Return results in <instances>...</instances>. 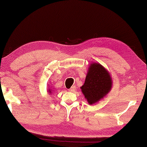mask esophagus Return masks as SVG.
<instances>
[{
  "label": "esophagus",
  "mask_w": 147,
  "mask_h": 147,
  "mask_svg": "<svg viewBox=\"0 0 147 147\" xmlns=\"http://www.w3.org/2000/svg\"><path fill=\"white\" fill-rule=\"evenodd\" d=\"M75 90H76V86H71L70 88H69V92H74Z\"/></svg>",
  "instance_id": "esophagus-1"
}]
</instances>
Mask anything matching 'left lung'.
I'll use <instances>...</instances> for the list:
<instances>
[{"instance_id":"left-lung-1","label":"left lung","mask_w":147,"mask_h":147,"mask_svg":"<svg viewBox=\"0 0 147 147\" xmlns=\"http://www.w3.org/2000/svg\"><path fill=\"white\" fill-rule=\"evenodd\" d=\"M109 74L102 65L92 63L88 68L82 92L89 104H94L106 96L112 86Z\"/></svg>"}]
</instances>
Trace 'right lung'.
Masks as SVG:
<instances>
[{"mask_svg":"<svg viewBox=\"0 0 147 147\" xmlns=\"http://www.w3.org/2000/svg\"><path fill=\"white\" fill-rule=\"evenodd\" d=\"M48 92H51V90L49 89V91H48Z\"/></svg>","mask_w":147,"mask_h":147,"instance_id":"add662e5","label":"right lung"}]
</instances>
